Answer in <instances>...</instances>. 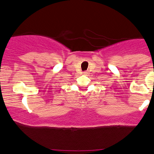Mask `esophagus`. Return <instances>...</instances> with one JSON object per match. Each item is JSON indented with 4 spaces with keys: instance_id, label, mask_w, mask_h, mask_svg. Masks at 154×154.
<instances>
[{
    "instance_id": "1",
    "label": "esophagus",
    "mask_w": 154,
    "mask_h": 154,
    "mask_svg": "<svg viewBox=\"0 0 154 154\" xmlns=\"http://www.w3.org/2000/svg\"><path fill=\"white\" fill-rule=\"evenodd\" d=\"M83 74H84V75H87V74H88V72H83Z\"/></svg>"
}]
</instances>
